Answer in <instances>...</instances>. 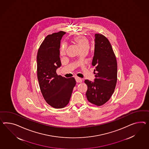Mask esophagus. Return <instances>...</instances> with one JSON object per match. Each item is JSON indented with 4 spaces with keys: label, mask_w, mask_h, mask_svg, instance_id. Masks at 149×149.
<instances>
[{
    "label": "esophagus",
    "mask_w": 149,
    "mask_h": 149,
    "mask_svg": "<svg viewBox=\"0 0 149 149\" xmlns=\"http://www.w3.org/2000/svg\"><path fill=\"white\" fill-rule=\"evenodd\" d=\"M76 80L77 83H80L81 81H82V79L79 78V77H76Z\"/></svg>",
    "instance_id": "1"
}]
</instances>
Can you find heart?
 <instances>
[{
  "label": "heart",
  "instance_id": "obj_1",
  "mask_svg": "<svg viewBox=\"0 0 149 149\" xmlns=\"http://www.w3.org/2000/svg\"><path fill=\"white\" fill-rule=\"evenodd\" d=\"M74 42L80 48L81 51H88L90 46V40L86 37L84 36H80L78 37H75L73 38ZM67 46L65 43H63L61 45V49H60V55L63 56L66 54Z\"/></svg>",
  "mask_w": 149,
  "mask_h": 149
}]
</instances>
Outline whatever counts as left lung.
Wrapping results in <instances>:
<instances>
[{
    "mask_svg": "<svg viewBox=\"0 0 149 149\" xmlns=\"http://www.w3.org/2000/svg\"><path fill=\"white\" fill-rule=\"evenodd\" d=\"M92 65L95 68V81H84L88 86V101L100 107L110 99L117 81V62L110 42L105 36L95 34V54Z\"/></svg>",
    "mask_w": 149,
    "mask_h": 149,
    "instance_id": "obj_1",
    "label": "left lung"
}]
</instances>
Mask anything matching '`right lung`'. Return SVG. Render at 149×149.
Here are the masks:
<instances>
[{
	"mask_svg": "<svg viewBox=\"0 0 149 149\" xmlns=\"http://www.w3.org/2000/svg\"><path fill=\"white\" fill-rule=\"evenodd\" d=\"M65 32L49 34L39 46L37 56V78L42 96L46 103L55 109H61L69 103L75 79L58 76L56 70L61 66L59 49Z\"/></svg>",
	"mask_w": 149,
	"mask_h": 149,
	"instance_id": "1",
	"label": "right lung"
}]
</instances>
